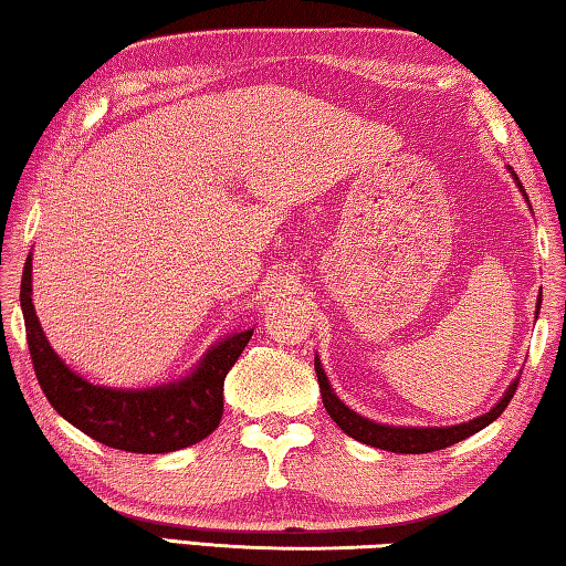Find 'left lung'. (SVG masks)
<instances>
[{
	"label": "left lung",
	"instance_id": "8db88e82",
	"mask_svg": "<svg viewBox=\"0 0 566 566\" xmlns=\"http://www.w3.org/2000/svg\"><path fill=\"white\" fill-rule=\"evenodd\" d=\"M515 182H517V175ZM520 191L525 195V189L517 182ZM527 199V197H525ZM539 303L537 301V313H539ZM315 371H317V381H319V394H323V403L339 429H343L352 439L367 446H375V449L381 451H391V453H431V451H441L449 449V446L468 439V436L478 433L481 429H485L488 423H493L500 413L505 411V407L513 399V394L520 384V377L510 384V389L505 391V397L500 399L493 409L488 413L478 416V419L468 421V423H458V426H436V429H409V426H384V423H375L352 411L349 407H345L343 401L337 399V394L329 387V381L325 377V369L319 367V359L315 357Z\"/></svg>",
	"mask_w": 566,
	"mask_h": 566
}]
</instances>
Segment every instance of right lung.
Returning <instances> with one entry per match:
<instances>
[{"label":"right lung","mask_w":566,"mask_h":566,"mask_svg":"<svg viewBox=\"0 0 566 566\" xmlns=\"http://www.w3.org/2000/svg\"><path fill=\"white\" fill-rule=\"evenodd\" d=\"M19 301L31 361L51 407L91 439L130 453H169L207 439L223 413V379L253 335L247 329L221 339L189 377L175 384L108 389L78 377L51 349L31 303V253L21 273Z\"/></svg>","instance_id":"obj_1"}]
</instances>
